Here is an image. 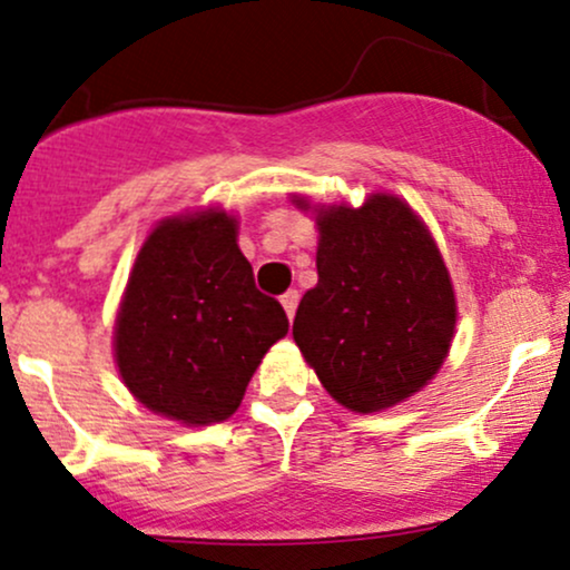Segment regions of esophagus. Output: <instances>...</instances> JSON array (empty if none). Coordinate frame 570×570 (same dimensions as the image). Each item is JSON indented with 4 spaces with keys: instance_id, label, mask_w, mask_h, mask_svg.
Returning a JSON list of instances; mask_svg holds the SVG:
<instances>
[{
    "instance_id": "esophagus-1",
    "label": "esophagus",
    "mask_w": 570,
    "mask_h": 570,
    "mask_svg": "<svg viewBox=\"0 0 570 570\" xmlns=\"http://www.w3.org/2000/svg\"><path fill=\"white\" fill-rule=\"evenodd\" d=\"M297 303H299L297 289H289L286 294H281V305H284L286 316H289V318H294V311H297Z\"/></svg>"
}]
</instances>
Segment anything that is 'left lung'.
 Returning <instances> with one entry per match:
<instances>
[{
  "mask_svg": "<svg viewBox=\"0 0 570 570\" xmlns=\"http://www.w3.org/2000/svg\"><path fill=\"white\" fill-rule=\"evenodd\" d=\"M316 222L318 284L299 299L294 343L340 404L385 410L423 389L448 356L455 330L448 267L394 195L322 208Z\"/></svg>",
  "mask_w": 570,
  "mask_h": 570,
  "instance_id": "1",
  "label": "left lung"
}]
</instances>
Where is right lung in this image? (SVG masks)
Returning a JSON list of instances; mask_svg holds the SVG:
<instances>
[{
    "label": "right lung",
    "instance_id": "right-lung-1",
    "mask_svg": "<svg viewBox=\"0 0 570 570\" xmlns=\"http://www.w3.org/2000/svg\"><path fill=\"white\" fill-rule=\"evenodd\" d=\"M289 318L254 286L235 219L203 212L166 219L136 257L115 356L144 407L206 426L238 410L254 370Z\"/></svg>",
    "mask_w": 570,
    "mask_h": 570
}]
</instances>
